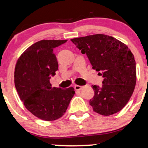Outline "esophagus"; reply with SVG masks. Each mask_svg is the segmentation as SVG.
Returning <instances> with one entry per match:
<instances>
[{
  "label": "esophagus",
  "instance_id": "1",
  "mask_svg": "<svg viewBox=\"0 0 148 148\" xmlns=\"http://www.w3.org/2000/svg\"><path fill=\"white\" fill-rule=\"evenodd\" d=\"M83 86H78V85H76V86H74V89L76 90H81L83 89Z\"/></svg>",
  "mask_w": 148,
  "mask_h": 148
}]
</instances>
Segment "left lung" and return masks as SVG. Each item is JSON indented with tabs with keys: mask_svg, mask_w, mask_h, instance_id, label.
<instances>
[{
	"mask_svg": "<svg viewBox=\"0 0 148 148\" xmlns=\"http://www.w3.org/2000/svg\"><path fill=\"white\" fill-rule=\"evenodd\" d=\"M86 54L92 69L102 75V86H92L95 95L90 100L93 111L111 115L121 111L133 94L136 83V62L126 45L111 36L96 34L71 40Z\"/></svg>",
	"mask_w": 148,
	"mask_h": 148,
	"instance_id": "left-lung-1",
	"label": "left lung"
}]
</instances>
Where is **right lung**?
<instances>
[{"mask_svg":"<svg viewBox=\"0 0 148 148\" xmlns=\"http://www.w3.org/2000/svg\"><path fill=\"white\" fill-rule=\"evenodd\" d=\"M67 41L37 42L21 54L15 67L14 84L20 99L32 114L45 121L61 118L75 94L74 88H52L50 84L58 69L53 50Z\"/></svg>","mask_w":148,"mask_h":148,"instance_id":"add662e5","label":"right lung"}]
</instances>
